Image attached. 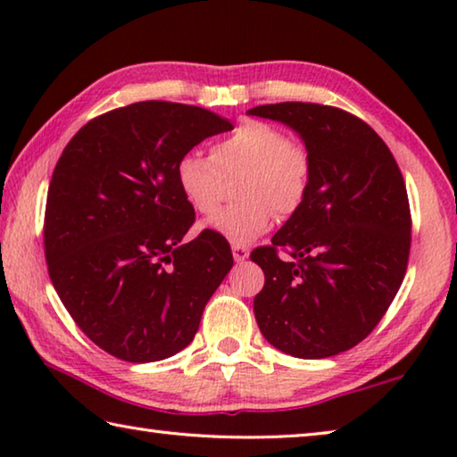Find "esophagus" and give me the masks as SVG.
<instances>
[{"instance_id": "1", "label": "esophagus", "mask_w": 457, "mask_h": 457, "mask_svg": "<svg viewBox=\"0 0 457 457\" xmlns=\"http://www.w3.org/2000/svg\"><path fill=\"white\" fill-rule=\"evenodd\" d=\"M231 253H234V260L239 264V262H245L247 260V256H250V250H247L245 245L234 244V245H231Z\"/></svg>"}]
</instances>
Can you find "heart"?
<instances>
[{
  "instance_id": "b5f03b06",
  "label": "heart",
  "mask_w": 457,
  "mask_h": 457,
  "mask_svg": "<svg viewBox=\"0 0 457 457\" xmlns=\"http://www.w3.org/2000/svg\"><path fill=\"white\" fill-rule=\"evenodd\" d=\"M237 181V204L215 215L210 228L234 244H250L282 218L303 207L312 181V157L280 127L245 120L212 146L210 157L185 153L175 177L185 199L199 213L213 215L228 195V181Z\"/></svg>"
}]
</instances>
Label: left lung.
Returning a JSON list of instances; mask_svg holds the SVG:
<instances>
[{
	"instance_id": "8db88e82",
	"label": "left lung",
	"mask_w": 457,
	"mask_h": 457,
	"mask_svg": "<svg viewBox=\"0 0 457 457\" xmlns=\"http://www.w3.org/2000/svg\"><path fill=\"white\" fill-rule=\"evenodd\" d=\"M247 114L296 130L312 157L303 207L250 256L266 276L253 298L258 327L292 357H335L370 335L403 282L411 247L403 175L383 138L340 108L280 103Z\"/></svg>"
}]
</instances>
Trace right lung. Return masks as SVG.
Returning <instances> with one entry per match:
<instances>
[{"instance_id":"add662e5","label":"right lung","mask_w":457,"mask_h":457,"mask_svg":"<svg viewBox=\"0 0 457 457\" xmlns=\"http://www.w3.org/2000/svg\"><path fill=\"white\" fill-rule=\"evenodd\" d=\"M234 125L205 108L145 100L87 122L52 173L44 252L62 304L92 343L129 362L173 357L234 266L195 221L175 165Z\"/></svg>"}]
</instances>
